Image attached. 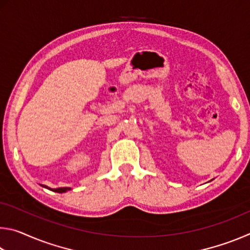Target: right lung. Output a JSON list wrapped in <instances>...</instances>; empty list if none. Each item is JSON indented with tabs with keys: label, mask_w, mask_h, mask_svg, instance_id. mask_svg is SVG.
<instances>
[{
	"label": "right lung",
	"mask_w": 250,
	"mask_h": 250,
	"mask_svg": "<svg viewBox=\"0 0 250 250\" xmlns=\"http://www.w3.org/2000/svg\"><path fill=\"white\" fill-rule=\"evenodd\" d=\"M44 186V185H43ZM46 188H48L47 186H45ZM49 189H52V188H49ZM69 188H54V189H52V191H54V192H57V193H64V192H67V191H69Z\"/></svg>",
	"instance_id": "obj_1"
}]
</instances>
